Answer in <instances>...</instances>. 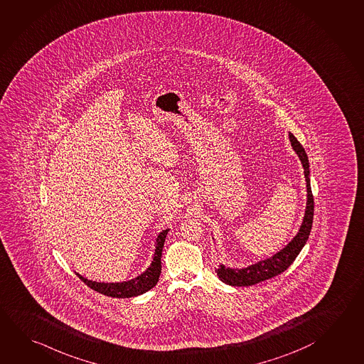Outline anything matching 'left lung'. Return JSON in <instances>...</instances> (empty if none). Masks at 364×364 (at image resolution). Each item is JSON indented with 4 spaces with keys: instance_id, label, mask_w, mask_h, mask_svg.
Returning <instances> with one entry per match:
<instances>
[{
    "instance_id": "1",
    "label": "left lung",
    "mask_w": 364,
    "mask_h": 364,
    "mask_svg": "<svg viewBox=\"0 0 364 364\" xmlns=\"http://www.w3.org/2000/svg\"><path fill=\"white\" fill-rule=\"evenodd\" d=\"M289 139H290L292 150L296 152V155L301 161V166L304 168L305 182H306V206H305L303 222L300 225L298 233L292 237L290 242L269 258L262 259L257 263L247 265L244 268H232L220 263L215 272L220 278V281L225 284L252 286L281 274L292 264V262L296 259L299 252H301V249L304 247V245L309 238L311 225H313V214H314V200L311 195V177H309L311 176L309 160L304 147L300 145V142L291 132H289Z\"/></svg>"
}]
</instances>
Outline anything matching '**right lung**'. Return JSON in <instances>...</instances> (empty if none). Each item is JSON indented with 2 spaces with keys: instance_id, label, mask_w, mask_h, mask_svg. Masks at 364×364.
Listing matches in <instances>:
<instances>
[{
  "instance_id": "obj_1",
  "label": "right lung",
  "mask_w": 364,
  "mask_h": 364,
  "mask_svg": "<svg viewBox=\"0 0 364 364\" xmlns=\"http://www.w3.org/2000/svg\"><path fill=\"white\" fill-rule=\"evenodd\" d=\"M169 228L163 230L156 236L155 241V252L152 257L151 264L145 272H142L139 276L123 281V282H97L88 278L83 277L80 273L77 276L85 282V284L91 287L92 290L97 291L106 296L112 298H133L145 294L146 291L151 290L155 284H158L159 276L161 273V252L166 242V235H168Z\"/></svg>"
}]
</instances>
